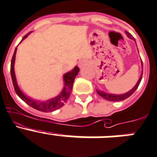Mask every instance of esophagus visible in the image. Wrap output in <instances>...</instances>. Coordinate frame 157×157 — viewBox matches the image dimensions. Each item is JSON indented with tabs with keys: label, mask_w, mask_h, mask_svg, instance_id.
I'll return each instance as SVG.
<instances>
[{
	"label": "esophagus",
	"mask_w": 157,
	"mask_h": 157,
	"mask_svg": "<svg viewBox=\"0 0 157 157\" xmlns=\"http://www.w3.org/2000/svg\"><path fill=\"white\" fill-rule=\"evenodd\" d=\"M85 65H87V63H86L85 61H80V62L79 63V67H83Z\"/></svg>",
	"instance_id": "1"
}]
</instances>
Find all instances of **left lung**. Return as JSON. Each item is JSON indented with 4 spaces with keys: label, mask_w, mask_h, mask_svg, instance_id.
<instances>
[{
    "label": "left lung",
    "mask_w": 157,
    "mask_h": 157,
    "mask_svg": "<svg viewBox=\"0 0 157 157\" xmlns=\"http://www.w3.org/2000/svg\"><path fill=\"white\" fill-rule=\"evenodd\" d=\"M125 33H126L127 36H128V38H130V39H134L135 40V39L132 37V36L130 33H128V32H125ZM142 65H143V61H142ZM142 77H143V72H142V74L140 77V80H138V82H137V83L136 84V86H135V87H133L131 90H129V91L127 92V93L124 94H107V93H105V92L101 91V90H96L97 93L101 97H102L103 98H105V100L109 101H120L125 100V99L128 98V97L131 96V95L135 91H136V89L138 88L140 82H141Z\"/></svg>",
    "instance_id": "left-lung-1"
}]
</instances>
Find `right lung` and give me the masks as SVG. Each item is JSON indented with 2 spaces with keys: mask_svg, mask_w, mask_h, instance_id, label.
<instances>
[{
  "mask_svg": "<svg viewBox=\"0 0 157 157\" xmlns=\"http://www.w3.org/2000/svg\"><path fill=\"white\" fill-rule=\"evenodd\" d=\"M29 35V34H28ZM27 37V35L24 36L23 39H25ZM22 39V40H23ZM21 40V41H22ZM16 51H17V47L15 48L14 54H13L12 59H11V79H12L13 86H14V90H15L16 94L17 96L20 98L22 101H24L26 104L29 105V106L32 107L33 108L36 110H39L40 112H50L56 111V110L60 108L64 105V104L68 101L69 98L71 94L72 89H73V84H74V79H75L76 76L78 74V72L80 70L78 67H75V68L72 71L68 72L65 75L63 76L64 80V87L61 93L56 96L54 98L50 99L46 101H38L32 100V99L29 98L27 96L24 94L21 90L19 89L18 86L17 84V81H16L15 74H14V59H15V54Z\"/></svg>",
  "mask_w": 157,
  "mask_h": 157,
  "instance_id": "add662e5",
  "label": "right lung"
}]
</instances>
